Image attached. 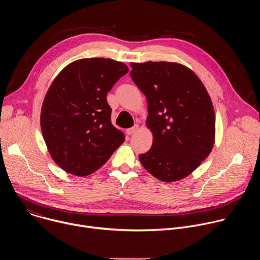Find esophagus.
I'll use <instances>...</instances> for the list:
<instances>
[{
	"mask_svg": "<svg viewBox=\"0 0 260 260\" xmlns=\"http://www.w3.org/2000/svg\"><path fill=\"white\" fill-rule=\"evenodd\" d=\"M138 129H139V126H138V125H135L134 127L128 128V129L126 131V133H127V135H133V134H135Z\"/></svg>",
	"mask_w": 260,
	"mask_h": 260,
	"instance_id": "1",
	"label": "esophagus"
}]
</instances>
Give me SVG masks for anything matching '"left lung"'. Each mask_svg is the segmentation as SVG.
<instances>
[{"mask_svg": "<svg viewBox=\"0 0 260 260\" xmlns=\"http://www.w3.org/2000/svg\"><path fill=\"white\" fill-rule=\"evenodd\" d=\"M131 77L148 103L150 150L139 155L143 167L164 182L190 175L212 151L215 113L196 74L180 63L132 62Z\"/></svg>", "mask_w": 260, "mask_h": 260, "instance_id": "1", "label": "left lung"}]
</instances>
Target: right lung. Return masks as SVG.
Here are the masks:
<instances>
[{
    "label": "right lung",
    "instance_id": "1",
    "mask_svg": "<svg viewBox=\"0 0 260 260\" xmlns=\"http://www.w3.org/2000/svg\"><path fill=\"white\" fill-rule=\"evenodd\" d=\"M128 72L111 58H83L53 80L41 110V129L52 159L63 171L92 174L124 142L111 122L107 93Z\"/></svg>",
    "mask_w": 260,
    "mask_h": 260
}]
</instances>
